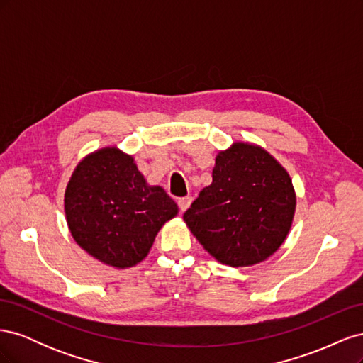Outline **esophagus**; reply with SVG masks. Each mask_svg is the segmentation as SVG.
<instances>
[{
    "instance_id": "34e87169",
    "label": "esophagus",
    "mask_w": 363,
    "mask_h": 363,
    "mask_svg": "<svg viewBox=\"0 0 363 363\" xmlns=\"http://www.w3.org/2000/svg\"><path fill=\"white\" fill-rule=\"evenodd\" d=\"M191 203H192V196H183V199H179V207H180V211H182V212L188 211V207L191 206Z\"/></svg>"
}]
</instances>
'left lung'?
I'll return each instance as SVG.
<instances>
[{
	"label": "left lung",
	"mask_w": 363,
	"mask_h": 363,
	"mask_svg": "<svg viewBox=\"0 0 363 363\" xmlns=\"http://www.w3.org/2000/svg\"><path fill=\"white\" fill-rule=\"evenodd\" d=\"M296 196L288 171L269 152L248 142L219 151L212 183L183 219L203 248L239 268L267 260L286 239Z\"/></svg>",
	"instance_id": "left-lung-1"
}]
</instances>
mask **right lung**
<instances>
[{
    "instance_id": "obj_1",
    "label": "right lung",
    "mask_w": 363,
    "mask_h": 363,
    "mask_svg": "<svg viewBox=\"0 0 363 363\" xmlns=\"http://www.w3.org/2000/svg\"><path fill=\"white\" fill-rule=\"evenodd\" d=\"M177 213L164 189L150 186L133 156L116 147L87 155L65 191V215L75 242L118 269L144 260L159 230Z\"/></svg>"
}]
</instances>
